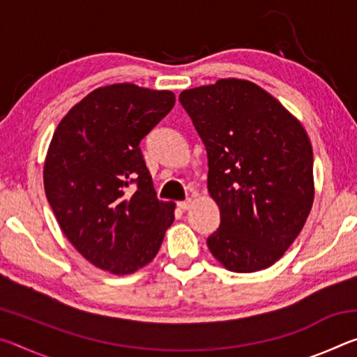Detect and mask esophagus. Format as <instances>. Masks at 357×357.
<instances>
[{
    "instance_id": "1",
    "label": "esophagus",
    "mask_w": 357,
    "mask_h": 357,
    "mask_svg": "<svg viewBox=\"0 0 357 357\" xmlns=\"http://www.w3.org/2000/svg\"><path fill=\"white\" fill-rule=\"evenodd\" d=\"M190 204H192V198H187V200H184V202H179L178 206H179V209L187 211L190 208Z\"/></svg>"
}]
</instances>
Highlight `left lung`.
Segmentation results:
<instances>
[{"label":"left lung","instance_id":"1","mask_svg":"<svg viewBox=\"0 0 357 357\" xmlns=\"http://www.w3.org/2000/svg\"><path fill=\"white\" fill-rule=\"evenodd\" d=\"M179 102L206 146L208 192L220 209L211 253L231 273L269 268L298 238L315 197L304 126L241 78L185 89Z\"/></svg>","mask_w":357,"mask_h":357}]
</instances>
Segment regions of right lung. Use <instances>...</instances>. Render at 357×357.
I'll list each match as a JSON object with an SVG mask.
<instances>
[{
	"label": "right lung",
	"instance_id": "obj_1",
	"mask_svg": "<svg viewBox=\"0 0 357 357\" xmlns=\"http://www.w3.org/2000/svg\"><path fill=\"white\" fill-rule=\"evenodd\" d=\"M174 105L172 91L114 83L59 121L44 164V189L66 238L108 273L134 274L154 259L174 220L157 200L142 138Z\"/></svg>",
	"mask_w": 357,
	"mask_h": 357
}]
</instances>
